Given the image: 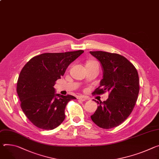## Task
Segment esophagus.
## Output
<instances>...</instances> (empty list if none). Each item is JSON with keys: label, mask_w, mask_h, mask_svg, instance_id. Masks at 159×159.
Instances as JSON below:
<instances>
[{"label": "esophagus", "mask_w": 159, "mask_h": 159, "mask_svg": "<svg viewBox=\"0 0 159 159\" xmlns=\"http://www.w3.org/2000/svg\"><path fill=\"white\" fill-rule=\"evenodd\" d=\"M78 99H79V100L82 101V102H85V101L88 99V97H86V96H79Z\"/></svg>", "instance_id": "34e87169"}]
</instances>
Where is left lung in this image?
<instances>
[{"label": "left lung", "mask_w": 159, "mask_h": 159, "mask_svg": "<svg viewBox=\"0 0 159 159\" xmlns=\"http://www.w3.org/2000/svg\"><path fill=\"white\" fill-rule=\"evenodd\" d=\"M103 68V79L93 92L102 94L109 92L102 102L94 100L99 106L91 115L99 127L111 129L121 124L131 113L139 91V76L134 66L123 56L105 51H90Z\"/></svg>", "instance_id": "left-lung-1"}]
</instances>
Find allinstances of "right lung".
<instances>
[{"instance_id":"add662e5","label":"right lung","mask_w":159,"mask_h":159,"mask_svg":"<svg viewBox=\"0 0 159 159\" xmlns=\"http://www.w3.org/2000/svg\"><path fill=\"white\" fill-rule=\"evenodd\" d=\"M82 50L36 56L23 66L17 82L21 108L36 127L52 130L65 120L67 103L76 98L55 93L54 85Z\"/></svg>"}]
</instances>
